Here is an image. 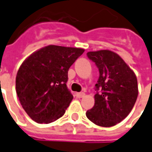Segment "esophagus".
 <instances>
[{
  "instance_id": "34e87169",
  "label": "esophagus",
  "mask_w": 152,
  "mask_h": 152,
  "mask_svg": "<svg viewBox=\"0 0 152 152\" xmlns=\"http://www.w3.org/2000/svg\"><path fill=\"white\" fill-rule=\"evenodd\" d=\"M84 95H85V94L84 93H77L76 94V96H77V98H83L84 97Z\"/></svg>"
}]
</instances>
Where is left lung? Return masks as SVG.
<instances>
[{"instance_id":"8db88e82","label":"left lung","mask_w":152,"mask_h":152,"mask_svg":"<svg viewBox=\"0 0 152 152\" xmlns=\"http://www.w3.org/2000/svg\"><path fill=\"white\" fill-rule=\"evenodd\" d=\"M87 56L96 64L99 77L95 84L94 105L86 112V116L97 126H115L135 105L138 96L136 76L126 62L112 51L88 52Z\"/></svg>"}]
</instances>
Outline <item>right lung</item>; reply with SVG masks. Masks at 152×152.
<instances>
[{
  "mask_svg": "<svg viewBox=\"0 0 152 152\" xmlns=\"http://www.w3.org/2000/svg\"><path fill=\"white\" fill-rule=\"evenodd\" d=\"M84 49L48 45L31 53L21 64L16 91L31 120L48 124L64 115L74 96L67 88L68 71Z\"/></svg>",
  "mask_w": 152,
  "mask_h": 152,
  "instance_id": "obj_1",
  "label": "right lung"
}]
</instances>
